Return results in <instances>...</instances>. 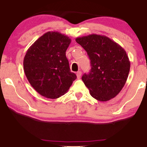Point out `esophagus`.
<instances>
[{"instance_id": "esophagus-1", "label": "esophagus", "mask_w": 147, "mask_h": 147, "mask_svg": "<svg viewBox=\"0 0 147 147\" xmlns=\"http://www.w3.org/2000/svg\"><path fill=\"white\" fill-rule=\"evenodd\" d=\"M77 79H80L81 77V71H78L77 72Z\"/></svg>"}]
</instances>
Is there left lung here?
Wrapping results in <instances>:
<instances>
[{"label": "left lung", "mask_w": 147, "mask_h": 147, "mask_svg": "<svg viewBox=\"0 0 147 147\" xmlns=\"http://www.w3.org/2000/svg\"><path fill=\"white\" fill-rule=\"evenodd\" d=\"M75 40L87 51L91 61L90 72L82 77L90 95L101 102L115 98L125 85L130 69L126 51L103 35L92 34Z\"/></svg>", "instance_id": "8db88e82"}]
</instances>
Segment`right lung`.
Segmentation results:
<instances>
[{"label": "right lung", "mask_w": 147, "mask_h": 147, "mask_svg": "<svg viewBox=\"0 0 147 147\" xmlns=\"http://www.w3.org/2000/svg\"><path fill=\"white\" fill-rule=\"evenodd\" d=\"M70 42L68 36L52 31L45 33L27 50L24 72L33 88L44 97H61L77 79L66 56Z\"/></svg>", "instance_id": "right-lung-1"}]
</instances>
